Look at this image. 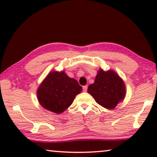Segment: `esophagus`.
I'll use <instances>...</instances> for the list:
<instances>
[{"mask_svg":"<svg viewBox=\"0 0 157 157\" xmlns=\"http://www.w3.org/2000/svg\"><path fill=\"white\" fill-rule=\"evenodd\" d=\"M87 89H88L87 86H83V91L84 92L87 91Z\"/></svg>","mask_w":157,"mask_h":157,"instance_id":"esophagus-1","label":"esophagus"}]
</instances>
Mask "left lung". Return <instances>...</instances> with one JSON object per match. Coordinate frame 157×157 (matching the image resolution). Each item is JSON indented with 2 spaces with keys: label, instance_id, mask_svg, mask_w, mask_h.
Masks as SVG:
<instances>
[{
  "label": "left lung",
  "instance_id": "8db88e82",
  "mask_svg": "<svg viewBox=\"0 0 157 157\" xmlns=\"http://www.w3.org/2000/svg\"><path fill=\"white\" fill-rule=\"evenodd\" d=\"M88 92L97 104L108 109H114L126 96V87L123 80L115 71L100 69L95 81L90 84Z\"/></svg>",
  "mask_w": 157,
  "mask_h": 157
}]
</instances>
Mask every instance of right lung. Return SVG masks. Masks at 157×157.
<instances>
[{"instance_id": "obj_1", "label": "right lung", "mask_w": 157, "mask_h": 157, "mask_svg": "<svg viewBox=\"0 0 157 157\" xmlns=\"http://www.w3.org/2000/svg\"><path fill=\"white\" fill-rule=\"evenodd\" d=\"M82 87L76 79L62 71H51L43 81L37 90L38 100L44 109L61 113L68 109Z\"/></svg>"}]
</instances>
